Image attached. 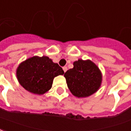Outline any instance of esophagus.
<instances>
[{
  "label": "esophagus",
  "mask_w": 131,
  "mask_h": 131,
  "mask_svg": "<svg viewBox=\"0 0 131 131\" xmlns=\"http://www.w3.org/2000/svg\"><path fill=\"white\" fill-rule=\"evenodd\" d=\"M63 71L66 73V71H67L68 70V68L66 67V66H64V67H63Z\"/></svg>",
  "instance_id": "esophagus-1"
}]
</instances>
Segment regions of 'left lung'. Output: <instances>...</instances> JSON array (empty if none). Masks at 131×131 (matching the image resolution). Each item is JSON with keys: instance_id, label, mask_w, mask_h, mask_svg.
Wrapping results in <instances>:
<instances>
[{"instance_id": "8db88e82", "label": "left lung", "mask_w": 131, "mask_h": 131, "mask_svg": "<svg viewBox=\"0 0 131 131\" xmlns=\"http://www.w3.org/2000/svg\"><path fill=\"white\" fill-rule=\"evenodd\" d=\"M73 66L64 74L71 93L86 97L97 92L102 82V74L97 66L90 60L81 59L74 62Z\"/></svg>"}]
</instances>
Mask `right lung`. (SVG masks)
<instances>
[{"instance_id": "1", "label": "right lung", "mask_w": 131, "mask_h": 131, "mask_svg": "<svg viewBox=\"0 0 131 131\" xmlns=\"http://www.w3.org/2000/svg\"><path fill=\"white\" fill-rule=\"evenodd\" d=\"M63 73L62 68L47 56L31 57L20 63L17 69L19 84L26 90L37 94L49 90L53 78Z\"/></svg>"}]
</instances>
